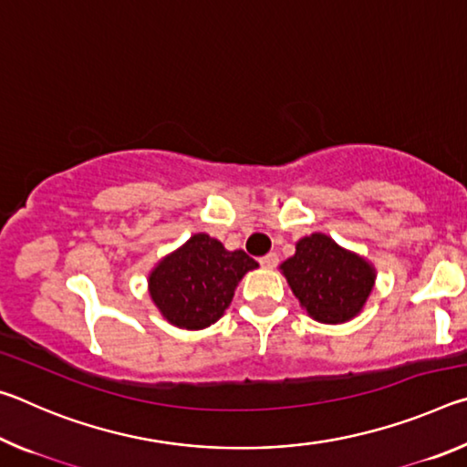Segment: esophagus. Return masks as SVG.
I'll use <instances>...</instances> for the list:
<instances>
[{
  "instance_id": "obj_1",
  "label": "esophagus",
  "mask_w": 467,
  "mask_h": 467,
  "mask_svg": "<svg viewBox=\"0 0 467 467\" xmlns=\"http://www.w3.org/2000/svg\"><path fill=\"white\" fill-rule=\"evenodd\" d=\"M259 264L267 267V270H272V267L278 265V255H275V253H267V255L259 257Z\"/></svg>"
}]
</instances>
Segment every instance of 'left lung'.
I'll list each match as a JSON object with an SVG mask.
<instances>
[{"instance_id": "1", "label": "left lung", "mask_w": 467, "mask_h": 467, "mask_svg": "<svg viewBox=\"0 0 467 467\" xmlns=\"http://www.w3.org/2000/svg\"><path fill=\"white\" fill-rule=\"evenodd\" d=\"M280 267L298 303L321 323L352 319L375 282L373 267L365 259L321 233L300 239L295 255Z\"/></svg>"}]
</instances>
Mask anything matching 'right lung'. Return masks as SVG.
Here are the masks:
<instances>
[{"instance_id": "1", "label": "right lung", "mask_w": 467, "mask_h": 467, "mask_svg": "<svg viewBox=\"0 0 467 467\" xmlns=\"http://www.w3.org/2000/svg\"><path fill=\"white\" fill-rule=\"evenodd\" d=\"M257 262L244 251H226L208 234H193L150 274V296L172 326L203 329L223 317L234 288Z\"/></svg>"}]
</instances>
